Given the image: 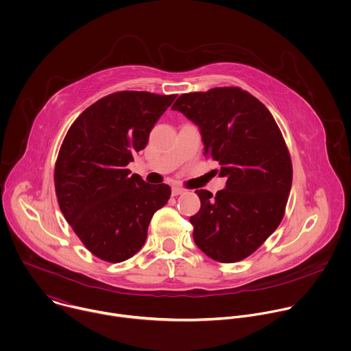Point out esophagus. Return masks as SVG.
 I'll return each instance as SVG.
<instances>
[{
    "mask_svg": "<svg viewBox=\"0 0 351 351\" xmlns=\"http://www.w3.org/2000/svg\"><path fill=\"white\" fill-rule=\"evenodd\" d=\"M185 192V189H182V188H180V186H173L171 188V195L173 196H178V195H181V193H184Z\"/></svg>",
    "mask_w": 351,
    "mask_h": 351,
    "instance_id": "esophagus-1",
    "label": "esophagus"
}]
</instances>
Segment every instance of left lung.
Masks as SVG:
<instances>
[{
  "instance_id": "left-lung-1",
  "label": "left lung",
  "mask_w": 351,
  "mask_h": 351,
  "mask_svg": "<svg viewBox=\"0 0 351 351\" xmlns=\"http://www.w3.org/2000/svg\"><path fill=\"white\" fill-rule=\"evenodd\" d=\"M173 110L199 126L204 155L226 177L215 196L196 191L202 206L189 219L193 240L217 262H239L266 241L285 213L292 162L281 130L256 97L236 86L184 93Z\"/></svg>"
}]
</instances>
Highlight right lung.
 <instances>
[{"mask_svg": "<svg viewBox=\"0 0 351 351\" xmlns=\"http://www.w3.org/2000/svg\"><path fill=\"white\" fill-rule=\"evenodd\" d=\"M177 95L122 90L88 107L69 129L55 165L60 210L82 244L118 263L144 245L152 215L170 199L126 167Z\"/></svg>", "mask_w": 351, "mask_h": 351, "instance_id": "right-lung-1", "label": "right lung"}]
</instances>
